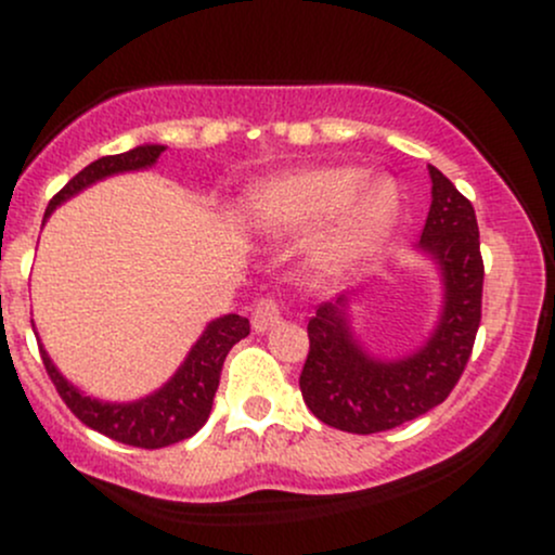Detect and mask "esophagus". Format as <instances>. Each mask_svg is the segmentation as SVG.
Returning <instances> with one entry per match:
<instances>
[{
	"label": "esophagus",
	"instance_id": "34e87169",
	"mask_svg": "<svg viewBox=\"0 0 555 555\" xmlns=\"http://www.w3.org/2000/svg\"><path fill=\"white\" fill-rule=\"evenodd\" d=\"M276 323H282V305L276 299H258L256 310H253V328L263 334V331L273 328Z\"/></svg>",
	"mask_w": 555,
	"mask_h": 555
}]
</instances>
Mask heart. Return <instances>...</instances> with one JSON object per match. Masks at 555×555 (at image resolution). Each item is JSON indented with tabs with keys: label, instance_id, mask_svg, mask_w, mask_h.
<instances>
[{
	"label": "heart",
	"instance_id": "b5f03b06",
	"mask_svg": "<svg viewBox=\"0 0 555 555\" xmlns=\"http://www.w3.org/2000/svg\"><path fill=\"white\" fill-rule=\"evenodd\" d=\"M401 216L399 184L362 167H302L256 184L242 219L258 234L315 230L310 256L323 273H349L373 260Z\"/></svg>",
	"mask_w": 555,
	"mask_h": 555
}]
</instances>
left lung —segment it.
<instances>
[{"instance_id":"left-lung-1","label":"left lung","mask_w":555,"mask_h":555,"mask_svg":"<svg viewBox=\"0 0 555 555\" xmlns=\"http://www.w3.org/2000/svg\"><path fill=\"white\" fill-rule=\"evenodd\" d=\"M428 175L433 201L415 250L441 279L438 321L417 349L384 360L367 352L352 328L349 305L358 292L318 305L299 391L331 428L367 436L425 415L449 397L473 354L486 276L475 208L436 167Z\"/></svg>"}]
</instances>
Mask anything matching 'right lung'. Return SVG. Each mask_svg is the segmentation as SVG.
<instances>
[{
  "label": "right lung",
  "instance_id": "add662e5",
  "mask_svg": "<svg viewBox=\"0 0 555 555\" xmlns=\"http://www.w3.org/2000/svg\"><path fill=\"white\" fill-rule=\"evenodd\" d=\"M164 151H167V145L145 143L132 151H125V154L104 156L99 162L88 164L86 169L78 171L49 201L43 221L52 216L56 206H62V203L82 193L86 188H91V184L106 180V177L151 169ZM247 334H250V321L247 318L237 313L216 318L197 336V341L190 347L188 358L182 360V365L177 367V373L171 375L167 384L156 388L149 397L135 401H101L88 397V393H82L78 386L69 384L65 375L56 371L43 344H38V347H41V360L47 365L49 378H52L62 401L73 410V415L80 423H86L88 428L104 433V436L119 443L138 446V449H164V446L195 436L206 425L229 349L240 339H245Z\"/></svg>",
  "mask_w": 555,
  "mask_h": 555
}]
</instances>
